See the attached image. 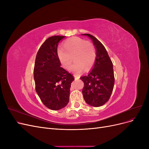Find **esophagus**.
<instances>
[{"mask_svg": "<svg viewBox=\"0 0 149 149\" xmlns=\"http://www.w3.org/2000/svg\"><path fill=\"white\" fill-rule=\"evenodd\" d=\"M73 76H74V79H79V76L78 75L74 74V75H73Z\"/></svg>", "mask_w": 149, "mask_h": 149, "instance_id": "esophagus-1", "label": "esophagus"}]
</instances>
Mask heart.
Masks as SVG:
<instances>
[{"mask_svg":"<svg viewBox=\"0 0 149 149\" xmlns=\"http://www.w3.org/2000/svg\"><path fill=\"white\" fill-rule=\"evenodd\" d=\"M57 55L62 66L68 70L73 62V57L74 63L70 70L75 73H81L93 67L96 59V51L92 43L80 37H73L66 40L63 48L58 49Z\"/></svg>","mask_w":149,"mask_h":149,"instance_id":"obj_1","label":"heart"}]
</instances>
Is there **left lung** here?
<instances>
[{
    "mask_svg": "<svg viewBox=\"0 0 149 149\" xmlns=\"http://www.w3.org/2000/svg\"><path fill=\"white\" fill-rule=\"evenodd\" d=\"M91 38L96 51V59L89 73L80 79L84 82V101L93 107H100L109 100L114 88L113 65L105 47L90 34H81Z\"/></svg>",
    "mask_w": 149,
    "mask_h": 149,
    "instance_id": "8db88e82",
    "label": "left lung"
}]
</instances>
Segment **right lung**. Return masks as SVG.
Here are the masks:
<instances>
[{
    "label": "right lung",
    "instance_id": "right-lung-1",
    "mask_svg": "<svg viewBox=\"0 0 149 149\" xmlns=\"http://www.w3.org/2000/svg\"><path fill=\"white\" fill-rule=\"evenodd\" d=\"M65 36H53L42 44L36 56L33 70L35 89L43 104L53 111L69 102L73 75L61 67L57 55L59 42Z\"/></svg>",
    "mask_w": 149,
    "mask_h": 149
}]
</instances>
